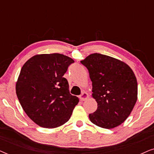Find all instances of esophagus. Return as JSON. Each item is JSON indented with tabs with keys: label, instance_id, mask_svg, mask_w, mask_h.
Wrapping results in <instances>:
<instances>
[{
	"label": "esophagus",
	"instance_id": "esophagus-1",
	"mask_svg": "<svg viewBox=\"0 0 154 154\" xmlns=\"http://www.w3.org/2000/svg\"><path fill=\"white\" fill-rule=\"evenodd\" d=\"M88 97H89V95H88V93H86L85 92H82V94L80 95V100L81 101H85L87 100Z\"/></svg>",
	"mask_w": 154,
	"mask_h": 154
}]
</instances>
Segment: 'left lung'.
<instances>
[{
	"instance_id": "left-lung-1",
	"label": "left lung",
	"mask_w": 154,
	"mask_h": 154,
	"mask_svg": "<svg viewBox=\"0 0 154 154\" xmlns=\"http://www.w3.org/2000/svg\"><path fill=\"white\" fill-rule=\"evenodd\" d=\"M89 71L92 96L97 109L90 113V121L111 129L127 119L137 100V82L130 67L121 61L94 53L81 61Z\"/></svg>"
}]
</instances>
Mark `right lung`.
<instances>
[{
	"label": "right lung",
	"instance_id": "right-lung-1",
	"mask_svg": "<svg viewBox=\"0 0 154 154\" xmlns=\"http://www.w3.org/2000/svg\"><path fill=\"white\" fill-rule=\"evenodd\" d=\"M72 59L59 53L37 54L23 65L16 93L26 115L42 128H54L66 123L79 102L69 93L63 77Z\"/></svg>",
	"mask_w": 154,
	"mask_h": 154
}]
</instances>
